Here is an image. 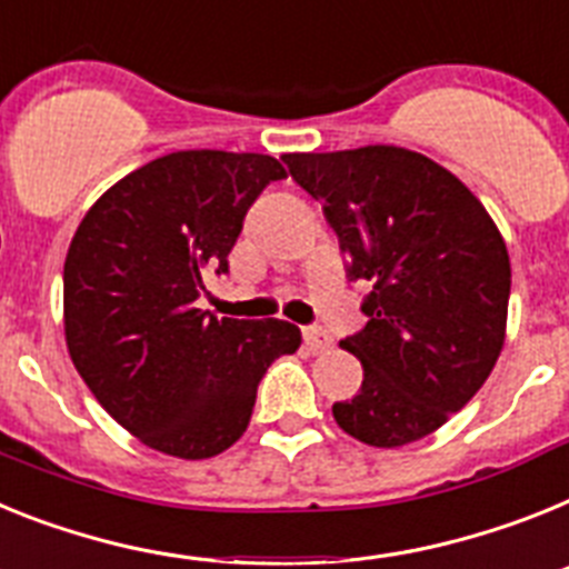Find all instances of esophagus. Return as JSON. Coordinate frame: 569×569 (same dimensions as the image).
<instances>
[{"mask_svg":"<svg viewBox=\"0 0 569 569\" xmlns=\"http://www.w3.org/2000/svg\"><path fill=\"white\" fill-rule=\"evenodd\" d=\"M303 340H306V349H309V352H323L326 346L332 343V338H329V335H326L320 326H306Z\"/></svg>","mask_w":569,"mask_h":569,"instance_id":"esophagus-1","label":"esophagus"}]
</instances>
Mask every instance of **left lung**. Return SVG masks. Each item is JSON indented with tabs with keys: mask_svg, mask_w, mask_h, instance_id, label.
<instances>
[{
	"mask_svg": "<svg viewBox=\"0 0 569 569\" xmlns=\"http://www.w3.org/2000/svg\"><path fill=\"white\" fill-rule=\"evenodd\" d=\"M320 200L349 278L372 291L369 323L340 340L363 367L338 427L369 447L421 441L490 378L507 335L510 254L492 217L452 171L398 146L283 154Z\"/></svg>",
	"mask_w": 569,
	"mask_h": 569,
	"instance_id": "1",
	"label": "left lung"
}]
</instances>
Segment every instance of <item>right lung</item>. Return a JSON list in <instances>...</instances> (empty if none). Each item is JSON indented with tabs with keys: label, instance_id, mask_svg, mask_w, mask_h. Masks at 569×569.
Segmentation results:
<instances>
[{
	"label": "right lung",
	"instance_id": "1",
	"mask_svg": "<svg viewBox=\"0 0 569 569\" xmlns=\"http://www.w3.org/2000/svg\"><path fill=\"white\" fill-rule=\"evenodd\" d=\"M286 168L269 154L174 151L113 182L66 257V343L113 421L166 456L214 458L246 432L257 383L298 352L286 320L197 309L229 271L251 202Z\"/></svg>",
	"mask_w": 569,
	"mask_h": 569
}]
</instances>
